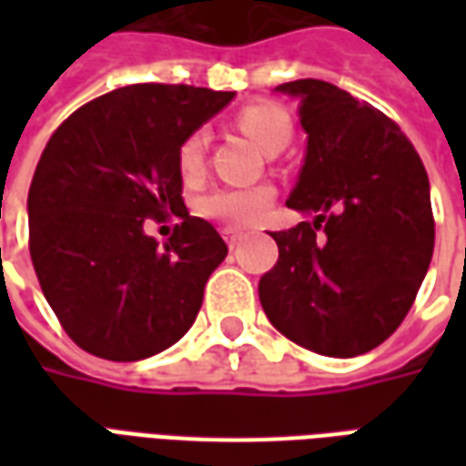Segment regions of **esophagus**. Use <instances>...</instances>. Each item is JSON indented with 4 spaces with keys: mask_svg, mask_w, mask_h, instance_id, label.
<instances>
[{
    "mask_svg": "<svg viewBox=\"0 0 466 466\" xmlns=\"http://www.w3.org/2000/svg\"><path fill=\"white\" fill-rule=\"evenodd\" d=\"M244 237H247V234H244L242 229H232V227L224 229V239L229 244V249H237V247L244 242Z\"/></svg>",
    "mask_w": 466,
    "mask_h": 466,
    "instance_id": "esophagus-1",
    "label": "esophagus"
}]
</instances>
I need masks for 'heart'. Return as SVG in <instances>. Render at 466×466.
Masks as SVG:
<instances>
[{"instance_id": "heart-1", "label": "heart", "mask_w": 466, "mask_h": 466, "mask_svg": "<svg viewBox=\"0 0 466 466\" xmlns=\"http://www.w3.org/2000/svg\"><path fill=\"white\" fill-rule=\"evenodd\" d=\"M239 127L259 144L267 154L282 152L289 137L292 122L282 109L269 105H252L239 112ZM207 129H194L179 144L177 167L184 182H197L204 174V157H207ZM277 192L272 184H252V187H219L199 202V212L207 219L227 224V227H252L262 222L267 212L272 209Z\"/></svg>"}]
</instances>
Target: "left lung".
I'll list each match as a JSON object with an SVG mask.
<instances>
[{"label":"left lung","mask_w":466,"mask_h":466,"mask_svg":"<svg viewBox=\"0 0 466 466\" xmlns=\"http://www.w3.org/2000/svg\"><path fill=\"white\" fill-rule=\"evenodd\" d=\"M277 89L299 96L307 132L287 207L317 217L272 232L279 259L259 279V302L299 347L357 357L400 327L430 269V179L417 149L380 109L322 79Z\"/></svg>","instance_id":"obj_1"}]
</instances>
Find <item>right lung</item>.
I'll list each match as a JSON object with an SVG mask.
<instances>
[{
    "label": "right lung",
    "mask_w": 466,
    "mask_h": 466,
    "mask_svg": "<svg viewBox=\"0 0 466 466\" xmlns=\"http://www.w3.org/2000/svg\"><path fill=\"white\" fill-rule=\"evenodd\" d=\"M232 96L189 85L122 86L49 137L26 199L29 254L59 324L89 354L144 360L197 319L227 244L187 212L177 152ZM169 216L180 224L159 248L143 222Z\"/></svg>",
    "instance_id": "add662e5"
}]
</instances>
